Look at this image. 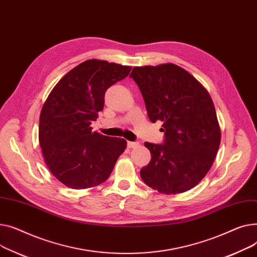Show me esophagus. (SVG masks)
Listing matches in <instances>:
<instances>
[{"mask_svg": "<svg viewBox=\"0 0 257 257\" xmlns=\"http://www.w3.org/2000/svg\"><path fill=\"white\" fill-rule=\"evenodd\" d=\"M139 143L138 142H132V141H127V147L128 148H135L136 146H138Z\"/></svg>", "mask_w": 257, "mask_h": 257, "instance_id": "obj_1", "label": "esophagus"}]
</instances>
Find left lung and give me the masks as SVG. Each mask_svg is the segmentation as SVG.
<instances>
[{
	"instance_id": "left-lung-1",
	"label": "left lung",
	"mask_w": 257,
	"mask_h": 257,
	"mask_svg": "<svg viewBox=\"0 0 257 257\" xmlns=\"http://www.w3.org/2000/svg\"><path fill=\"white\" fill-rule=\"evenodd\" d=\"M152 122L163 121V144L145 142L152 154L140 170L143 182L160 193L186 192L206 175L218 153L221 132L205 88L175 64L134 67Z\"/></svg>"
}]
</instances>
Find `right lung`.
Returning a JSON list of instances; mask_svg holds the SVG:
<instances>
[{
	"instance_id": "obj_1",
	"label": "right lung",
	"mask_w": 257,
	"mask_h": 257,
	"mask_svg": "<svg viewBox=\"0 0 257 257\" xmlns=\"http://www.w3.org/2000/svg\"><path fill=\"white\" fill-rule=\"evenodd\" d=\"M132 67L87 60L68 71L52 90L39 118V143L45 163L57 179L71 189L105 182L126 148L121 138L92 132L103 110L104 93L126 78Z\"/></svg>"
}]
</instances>
